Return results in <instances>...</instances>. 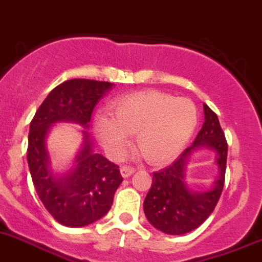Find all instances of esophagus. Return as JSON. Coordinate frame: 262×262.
Wrapping results in <instances>:
<instances>
[{
	"label": "esophagus",
	"instance_id": "obj_1",
	"mask_svg": "<svg viewBox=\"0 0 262 262\" xmlns=\"http://www.w3.org/2000/svg\"><path fill=\"white\" fill-rule=\"evenodd\" d=\"M120 171H121V175H122L123 178H127V177H130V175L134 174L135 168H132V166L125 165V166H122V168L120 169Z\"/></svg>",
	"mask_w": 262,
	"mask_h": 262
}]
</instances>
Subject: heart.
I'll return each mask as SVG.
<instances>
[{
  "label": "heart",
  "mask_w": 262,
  "mask_h": 262,
  "mask_svg": "<svg viewBox=\"0 0 262 262\" xmlns=\"http://www.w3.org/2000/svg\"><path fill=\"white\" fill-rule=\"evenodd\" d=\"M111 113H97L93 130L113 160L125 155L135 134L137 149L149 163H169L182 152L196 125V108L190 99L152 90L115 99Z\"/></svg>",
  "instance_id": "b5f03b06"
}]
</instances>
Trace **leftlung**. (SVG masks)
<instances>
[{
  "label": "left lung",
  "instance_id": "1",
  "mask_svg": "<svg viewBox=\"0 0 262 262\" xmlns=\"http://www.w3.org/2000/svg\"><path fill=\"white\" fill-rule=\"evenodd\" d=\"M204 123L193 145L165 169L152 174V184L144 202L147 221L159 231L168 234H184L198 228L214 211L225 185L227 164V141L217 115L203 104ZM199 147L215 151L219 177L212 189L193 192L185 182L187 158Z\"/></svg>",
  "mask_w": 262,
  "mask_h": 262
}]
</instances>
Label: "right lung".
Segmentation results:
<instances>
[{"label": "right lung", "instance_id": "add662e5", "mask_svg": "<svg viewBox=\"0 0 262 262\" xmlns=\"http://www.w3.org/2000/svg\"><path fill=\"white\" fill-rule=\"evenodd\" d=\"M112 83L75 78L56 85L37 108L30 123L28 163L32 183L47 211L60 225L82 227L111 209L113 195L122 183L118 165L93 152L88 134L68 174L56 177L50 168L45 137L53 123L72 121L88 127L92 112Z\"/></svg>", "mask_w": 262, "mask_h": 262}]
</instances>
